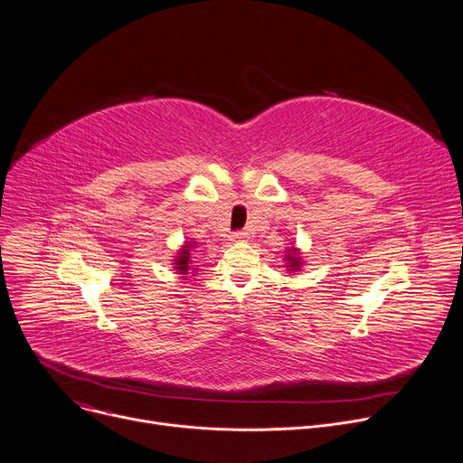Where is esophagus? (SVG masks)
Here are the masks:
<instances>
[{
    "label": "esophagus",
    "instance_id": "obj_1",
    "mask_svg": "<svg viewBox=\"0 0 463 463\" xmlns=\"http://www.w3.org/2000/svg\"><path fill=\"white\" fill-rule=\"evenodd\" d=\"M245 238H247V232H234V234H232V240H234V241H243Z\"/></svg>",
    "mask_w": 463,
    "mask_h": 463
}]
</instances>
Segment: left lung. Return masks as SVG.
<instances>
[{"mask_svg": "<svg viewBox=\"0 0 463 463\" xmlns=\"http://www.w3.org/2000/svg\"><path fill=\"white\" fill-rule=\"evenodd\" d=\"M286 268H288V271H299L301 269V266H303V260H301V255L298 253V249L296 247H291V249H286Z\"/></svg>", "mask_w": 463, "mask_h": 463, "instance_id": "obj_1", "label": "left lung"}]
</instances>
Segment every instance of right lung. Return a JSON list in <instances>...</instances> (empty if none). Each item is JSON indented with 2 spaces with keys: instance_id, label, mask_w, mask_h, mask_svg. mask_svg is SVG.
Instances as JSON below:
<instances>
[{
  "instance_id": "add662e5",
  "label": "right lung",
  "mask_w": 463,
  "mask_h": 463,
  "mask_svg": "<svg viewBox=\"0 0 463 463\" xmlns=\"http://www.w3.org/2000/svg\"><path fill=\"white\" fill-rule=\"evenodd\" d=\"M192 247H195V243L194 241H186L184 245H183V249L179 250V257L175 259V269L181 273V275H186L188 273V269H190V250H192Z\"/></svg>"
}]
</instances>
